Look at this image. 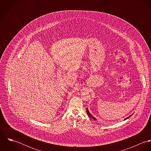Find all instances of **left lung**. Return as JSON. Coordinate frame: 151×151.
I'll use <instances>...</instances> for the list:
<instances>
[{"label": "left lung", "instance_id": "left-lung-1", "mask_svg": "<svg viewBox=\"0 0 151 151\" xmlns=\"http://www.w3.org/2000/svg\"><path fill=\"white\" fill-rule=\"evenodd\" d=\"M86 113H87V114H88V115L89 116V117H91V118H92V119H93L94 120H97V119H96L95 117H93V116H92V114L90 113V112L89 111V110H88V108H86ZM132 115V114H131V115L129 116V117H127V118L124 119V120H126L128 119L129 118V117H131Z\"/></svg>", "mask_w": 151, "mask_h": 151}]
</instances>
